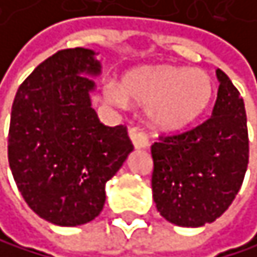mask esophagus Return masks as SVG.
I'll list each match as a JSON object with an SVG mask.
<instances>
[{"mask_svg": "<svg viewBox=\"0 0 257 257\" xmlns=\"http://www.w3.org/2000/svg\"><path fill=\"white\" fill-rule=\"evenodd\" d=\"M130 139H131L133 146L136 149H147L149 147L147 136L144 133H141L139 130H136V127H131V130H130Z\"/></svg>", "mask_w": 257, "mask_h": 257, "instance_id": "esophagus-1", "label": "esophagus"}]
</instances>
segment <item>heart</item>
I'll return each instance as SVG.
<instances>
[{
  "mask_svg": "<svg viewBox=\"0 0 257 257\" xmlns=\"http://www.w3.org/2000/svg\"><path fill=\"white\" fill-rule=\"evenodd\" d=\"M103 97L115 105L130 100L147 107L150 124L160 131H179L203 113L213 97L211 76L197 68L158 65L127 73L121 86L107 83Z\"/></svg>",
  "mask_w": 257,
  "mask_h": 257,
  "instance_id": "heart-1",
  "label": "heart"
}]
</instances>
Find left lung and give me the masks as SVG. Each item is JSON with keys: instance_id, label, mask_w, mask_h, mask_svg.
Masks as SVG:
<instances>
[{"instance_id": "obj_1", "label": "left lung", "mask_w": 257, "mask_h": 257, "mask_svg": "<svg viewBox=\"0 0 257 257\" xmlns=\"http://www.w3.org/2000/svg\"><path fill=\"white\" fill-rule=\"evenodd\" d=\"M213 115L193 130L152 146V192L166 221L181 227L213 222L230 206L249 157L245 102L222 70Z\"/></svg>"}]
</instances>
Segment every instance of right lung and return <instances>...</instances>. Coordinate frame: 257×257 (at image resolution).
I'll return each instance as SVG.
<instances>
[{
    "instance_id": "1",
    "label": "right lung",
    "mask_w": 257,
    "mask_h": 257,
    "mask_svg": "<svg viewBox=\"0 0 257 257\" xmlns=\"http://www.w3.org/2000/svg\"><path fill=\"white\" fill-rule=\"evenodd\" d=\"M97 52H56L17 89L8 139L9 168L27 205L44 221L75 227L105 203V184L133 152L124 126L99 121L91 103Z\"/></svg>"
}]
</instances>
